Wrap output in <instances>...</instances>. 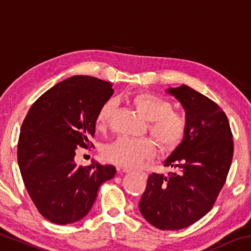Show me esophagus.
<instances>
[{
  "instance_id": "obj_1",
  "label": "esophagus",
  "mask_w": 251,
  "mask_h": 251,
  "mask_svg": "<svg viewBox=\"0 0 251 251\" xmlns=\"http://www.w3.org/2000/svg\"><path fill=\"white\" fill-rule=\"evenodd\" d=\"M123 173H125V174H129V173H134V171L133 169H129V168H123V171H122Z\"/></svg>"
}]
</instances>
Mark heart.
Instances as JSON below:
<instances>
[{
	"instance_id": "b5f03b06",
	"label": "heart",
	"mask_w": 251,
	"mask_h": 251,
	"mask_svg": "<svg viewBox=\"0 0 251 251\" xmlns=\"http://www.w3.org/2000/svg\"><path fill=\"white\" fill-rule=\"evenodd\" d=\"M136 109L148 121V131L161 151H172L184 139L187 131V120L181 113L173 110L172 101L151 93H137L131 97ZM116 103L108 100L97 114V127L108 126L115 113ZM156 154L154 144L148 139H130L126 137L106 145L104 158L118 166L135 167L144 160L151 159Z\"/></svg>"
}]
</instances>
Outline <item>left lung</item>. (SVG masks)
Wrapping results in <instances>:
<instances>
[{
  "instance_id": "obj_1",
  "label": "left lung",
  "mask_w": 251,
  "mask_h": 251,
  "mask_svg": "<svg viewBox=\"0 0 251 251\" xmlns=\"http://www.w3.org/2000/svg\"><path fill=\"white\" fill-rule=\"evenodd\" d=\"M186 112L184 139L164 161L174 172L148 176L139 210L161 230H178L209 211L225 185L233 155V142L224 110L187 85L166 90Z\"/></svg>"
}]
</instances>
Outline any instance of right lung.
I'll return each mask as SVG.
<instances>
[{
    "label": "right lung",
    "instance_id": "right-lung-1",
    "mask_svg": "<svg viewBox=\"0 0 251 251\" xmlns=\"http://www.w3.org/2000/svg\"><path fill=\"white\" fill-rule=\"evenodd\" d=\"M113 85L76 75L37 99L21 127L18 161L37 210L50 222H78L94 205L100 186L115 176L112 165L77 166L75 151L93 147L97 114Z\"/></svg>",
    "mask_w": 251,
    "mask_h": 251
}]
</instances>
